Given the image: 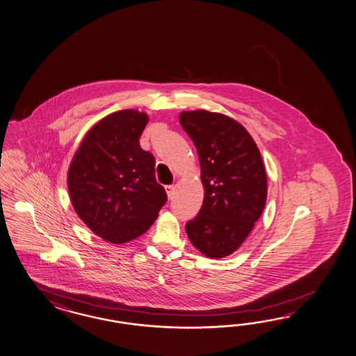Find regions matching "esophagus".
<instances>
[{"label":"esophagus","instance_id":"34e87169","mask_svg":"<svg viewBox=\"0 0 356 356\" xmlns=\"http://www.w3.org/2000/svg\"><path fill=\"white\" fill-rule=\"evenodd\" d=\"M165 191H167V195H168V198H172V195H174V185H165Z\"/></svg>","mask_w":356,"mask_h":356}]
</instances>
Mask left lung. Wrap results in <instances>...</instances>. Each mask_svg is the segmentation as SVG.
<instances>
[{
	"label": "left lung",
	"mask_w": 356,
	"mask_h": 356,
	"mask_svg": "<svg viewBox=\"0 0 356 356\" xmlns=\"http://www.w3.org/2000/svg\"><path fill=\"white\" fill-rule=\"evenodd\" d=\"M182 129L197 147L204 200L185 229L211 259L236 251L266 203L268 180L260 150L241 123L207 111L181 112Z\"/></svg>",
	"instance_id": "1"
}]
</instances>
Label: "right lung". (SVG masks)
<instances>
[{"mask_svg": "<svg viewBox=\"0 0 356 356\" xmlns=\"http://www.w3.org/2000/svg\"><path fill=\"white\" fill-rule=\"evenodd\" d=\"M147 115L124 109L88 131L73 156L68 191L90 230L114 244L144 234L167 202L154 175L156 159L140 147Z\"/></svg>", "mask_w": 356, "mask_h": 356, "instance_id": "add662e5", "label": "right lung"}]
</instances>
